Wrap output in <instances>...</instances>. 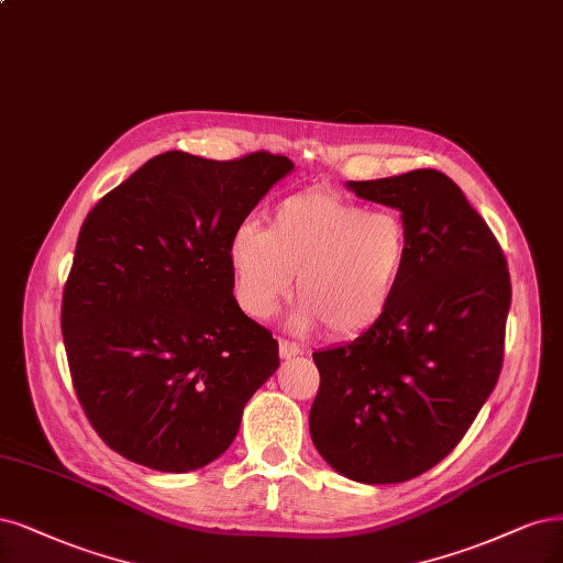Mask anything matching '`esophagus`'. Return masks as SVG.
Instances as JSON below:
<instances>
[{
  "label": "esophagus",
  "mask_w": 563,
  "mask_h": 563,
  "mask_svg": "<svg viewBox=\"0 0 563 563\" xmlns=\"http://www.w3.org/2000/svg\"><path fill=\"white\" fill-rule=\"evenodd\" d=\"M279 354H282V358H294V356H300V354H302V349H300V344L282 338V340H279Z\"/></svg>",
  "instance_id": "34e87169"
}]
</instances>
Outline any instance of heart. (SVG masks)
<instances>
[{
	"label": "heart",
	"mask_w": 563,
	"mask_h": 563,
	"mask_svg": "<svg viewBox=\"0 0 563 563\" xmlns=\"http://www.w3.org/2000/svg\"><path fill=\"white\" fill-rule=\"evenodd\" d=\"M410 258L400 211L373 207L333 188H307L282 200L265 230L242 223L228 263L246 314L265 319L294 290L296 325H323L328 338H356L389 312Z\"/></svg>",
	"instance_id": "heart-1"
}]
</instances>
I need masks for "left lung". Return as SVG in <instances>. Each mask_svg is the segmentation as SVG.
Wrapping results in <instances>:
<instances>
[{
	"mask_svg": "<svg viewBox=\"0 0 563 563\" xmlns=\"http://www.w3.org/2000/svg\"><path fill=\"white\" fill-rule=\"evenodd\" d=\"M349 188L400 209L410 258L379 323L312 354L321 382L309 433L340 475L396 484L448 456L494 391L512 286L492 228L448 174L412 169Z\"/></svg>",
	"mask_w": 563,
	"mask_h": 563,
	"instance_id": "1",
	"label": "left lung"
}]
</instances>
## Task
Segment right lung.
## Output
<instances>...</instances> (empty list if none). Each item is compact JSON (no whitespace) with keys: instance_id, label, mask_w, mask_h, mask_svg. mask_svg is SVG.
<instances>
[{"instance_id":"add662e5","label":"right lung","mask_w":563,"mask_h":563,"mask_svg":"<svg viewBox=\"0 0 563 563\" xmlns=\"http://www.w3.org/2000/svg\"><path fill=\"white\" fill-rule=\"evenodd\" d=\"M294 169L267 151L151 158L86 217L63 290L76 398L113 452L163 473L235 440L279 344L232 296L230 235Z\"/></svg>"}]
</instances>
